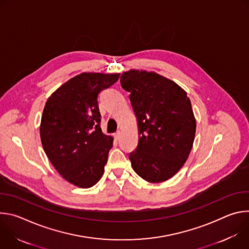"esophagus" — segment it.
Here are the masks:
<instances>
[{
  "label": "esophagus",
  "mask_w": 249,
  "mask_h": 249,
  "mask_svg": "<svg viewBox=\"0 0 249 249\" xmlns=\"http://www.w3.org/2000/svg\"><path fill=\"white\" fill-rule=\"evenodd\" d=\"M120 136H121V132L120 131H117L116 133H114V138L116 140H119L120 139Z\"/></svg>",
  "instance_id": "34e87169"
}]
</instances>
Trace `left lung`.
Instances as JSON below:
<instances>
[{
  "mask_svg": "<svg viewBox=\"0 0 249 249\" xmlns=\"http://www.w3.org/2000/svg\"><path fill=\"white\" fill-rule=\"evenodd\" d=\"M137 118L139 142L129 156L134 171L151 183L168 180L187 160L196 119L186 91L173 81L144 70L120 78Z\"/></svg>",
  "mask_w": 249,
  "mask_h": 249,
  "instance_id": "obj_1",
  "label": "left lung"
}]
</instances>
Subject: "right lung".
<instances>
[{
    "instance_id": "add662e5",
    "label": "right lung",
    "mask_w": 249,
    "mask_h": 249,
    "mask_svg": "<svg viewBox=\"0 0 249 249\" xmlns=\"http://www.w3.org/2000/svg\"><path fill=\"white\" fill-rule=\"evenodd\" d=\"M119 76L82 73L45 103L40 123L43 150L63 178L80 188L93 186L104 173L113 138L101 131L97 96Z\"/></svg>"
}]
</instances>
